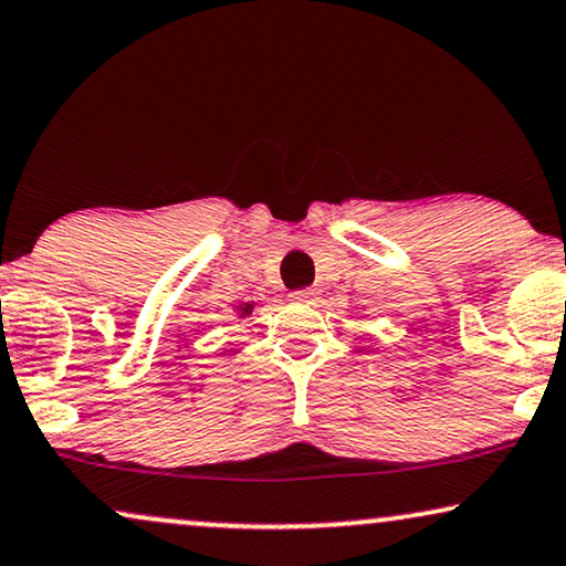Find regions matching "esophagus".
I'll use <instances>...</instances> for the list:
<instances>
[{"mask_svg":"<svg viewBox=\"0 0 566 566\" xmlns=\"http://www.w3.org/2000/svg\"><path fill=\"white\" fill-rule=\"evenodd\" d=\"M316 298H319V291L316 289H301L291 293V301H296V304H314Z\"/></svg>","mask_w":566,"mask_h":566,"instance_id":"34e87169","label":"esophagus"}]
</instances>
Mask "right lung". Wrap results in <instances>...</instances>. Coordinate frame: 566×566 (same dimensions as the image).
I'll use <instances>...</instances> for the list:
<instances>
[{"mask_svg": "<svg viewBox=\"0 0 566 566\" xmlns=\"http://www.w3.org/2000/svg\"><path fill=\"white\" fill-rule=\"evenodd\" d=\"M250 312H252V306H250V304L242 306V314H250Z\"/></svg>", "mask_w": 566, "mask_h": 566, "instance_id": "1", "label": "right lung"}]
</instances>
